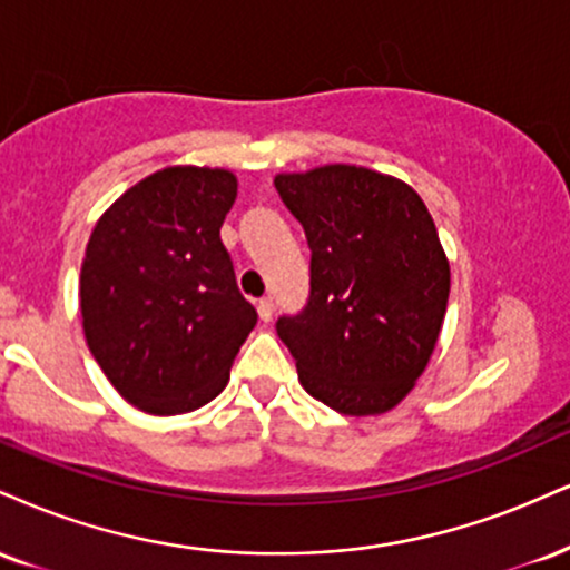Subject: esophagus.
<instances>
[{"instance_id":"34e87169","label":"esophagus","mask_w":570,"mask_h":570,"mask_svg":"<svg viewBox=\"0 0 570 570\" xmlns=\"http://www.w3.org/2000/svg\"><path fill=\"white\" fill-rule=\"evenodd\" d=\"M257 313H259V321H265V324H267V321L273 318V299H271V297L259 299V303H257Z\"/></svg>"}]
</instances>
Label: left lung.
<instances>
[{
  "label": "left lung",
  "mask_w": 570,
  "mask_h": 570,
  "mask_svg": "<svg viewBox=\"0 0 570 570\" xmlns=\"http://www.w3.org/2000/svg\"><path fill=\"white\" fill-rule=\"evenodd\" d=\"M311 246V297L276 332L299 385L345 416L395 409L441 334L451 271L428 207L411 185L326 164L276 175Z\"/></svg>",
  "instance_id": "8db88e82"
}]
</instances>
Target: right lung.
Returning a JSON list of instances; mask_svg holds the SVG:
<instances>
[{"label":"right lung","mask_w":570,"mask_h":570,"mask_svg":"<svg viewBox=\"0 0 570 570\" xmlns=\"http://www.w3.org/2000/svg\"><path fill=\"white\" fill-rule=\"evenodd\" d=\"M236 190L228 169H159L116 198L89 236L79 278L87 347L146 414H185L223 393L257 324L219 242Z\"/></svg>","instance_id":"1"}]
</instances>
